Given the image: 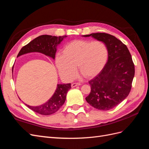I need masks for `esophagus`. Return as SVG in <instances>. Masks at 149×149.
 I'll list each match as a JSON object with an SVG mask.
<instances>
[{
    "label": "esophagus",
    "mask_w": 149,
    "mask_h": 149,
    "mask_svg": "<svg viewBox=\"0 0 149 149\" xmlns=\"http://www.w3.org/2000/svg\"><path fill=\"white\" fill-rule=\"evenodd\" d=\"M79 85H81L80 83H74L71 84V87L74 88L75 86H79Z\"/></svg>",
    "instance_id": "1"
}]
</instances>
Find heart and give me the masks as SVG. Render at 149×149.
<instances>
[{
	"label": "heart",
	"instance_id": "1",
	"mask_svg": "<svg viewBox=\"0 0 149 149\" xmlns=\"http://www.w3.org/2000/svg\"><path fill=\"white\" fill-rule=\"evenodd\" d=\"M107 58L108 49L104 43L79 40L66 45L62 55L56 58L55 63L60 75L70 81L76 74V66L84 77H94L104 68Z\"/></svg>",
	"mask_w": 149,
	"mask_h": 149
}]
</instances>
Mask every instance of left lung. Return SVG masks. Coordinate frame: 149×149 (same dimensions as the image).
<instances>
[{"label": "left lung", "mask_w": 149, "mask_h": 149, "mask_svg": "<svg viewBox=\"0 0 149 149\" xmlns=\"http://www.w3.org/2000/svg\"><path fill=\"white\" fill-rule=\"evenodd\" d=\"M90 36L105 43L108 60L100 73L89 81L91 92L86 100L97 109L107 111L129 95L135 74L134 64L127 46L114 36L95 33L84 37Z\"/></svg>", "instance_id": "obj_1"}]
</instances>
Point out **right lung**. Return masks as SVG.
Listing matches in <instances>:
<instances>
[{"mask_svg": "<svg viewBox=\"0 0 149 149\" xmlns=\"http://www.w3.org/2000/svg\"><path fill=\"white\" fill-rule=\"evenodd\" d=\"M66 37V35L62 37L48 35L39 36L22 47L17 57L30 52H40L55 59L56 47ZM71 88V83L58 84L55 93L47 102L39 106L26 105L38 114L45 116L52 114L58 111L63 104L66 100V94Z\"/></svg>", "mask_w": 149, "mask_h": 149, "instance_id": "obj_1", "label": "right lung"}]
</instances>
